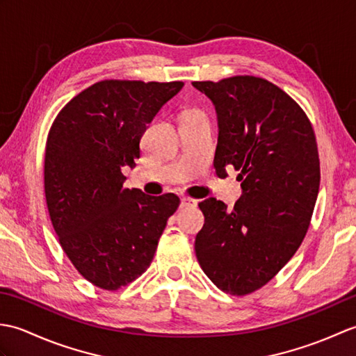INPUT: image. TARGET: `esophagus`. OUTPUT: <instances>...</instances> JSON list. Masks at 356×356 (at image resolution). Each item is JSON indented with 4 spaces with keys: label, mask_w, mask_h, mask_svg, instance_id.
<instances>
[{
    "label": "esophagus",
    "mask_w": 356,
    "mask_h": 356,
    "mask_svg": "<svg viewBox=\"0 0 356 356\" xmlns=\"http://www.w3.org/2000/svg\"><path fill=\"white\" fill-rule=\"evenodd\" d=\"M197 205V200L191 197H182L180 199V208H191Z\"/></svg>",
    "instance_id": "34e87169"
}]
</instances>
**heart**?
<instances>
[{"label": "heart", "instance_id": "heart-1", "mask_svg": "<svg viewBox=\"0 0 356 356\" xmlns=\"http://www.w3.org/2000/svg\"><path fill=\"white\" fill-rule=\"evenodd\" d=\"M191 113H199V111H191Z\"/></svg>", "mask_w": 356, "mask_h": 356}]
</instances>
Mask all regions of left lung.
<instances>
[{"instance_id":"8db88e82","label":"left lung","mask_w":356,"mask_h":356,"mask_svg":"<svg viewBox=\"0 0 356 356\" xmlns=\"http://www.w3.org/2000/svg\"><path fill=\"white\" fill-rule=\"evenodd\" d=\"M193 86L216 105L214 168L238 171L232 211L209 197L195 255L218 289L248 295L274 278L303 241L320 188L318 147L305 110L268 79L237 74Z\"/></svg>"}]
</instances>
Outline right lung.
<instances>
[{"label": "right lung", "instance_id": "add662e5", "mask_svg": "<svg viewBox=\"0 0 356 356\" xmlns=\"http://www.w3.org/2000/svg\"><path fill=\"white\" fill-rule=\"evenodd\" d=\"M182 81L104 79L82 90L53 120L45 142L44 191L59 245L79 274L116 291L151 264L168 218L172 193L147 195L124 188L140 138Z\"/></svg>", "mask_w": 356, "mask_h": 356}]
</instances>
